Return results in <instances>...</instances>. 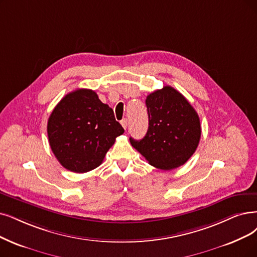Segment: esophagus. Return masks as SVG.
<instances>
[{"mask_svg":"<svg viewBox=\"0 0 257 257\" xmlns=\"http://www.w3.org/2000/svg\"><path fill=\"white\" fill-rule=\"evenodd\" d=\"M121 125L123 126V128L126 130V127H127V119H122L121 120Z\"/></svg>","mask_w":257,"mask_h":257,"instance_id":"1","label":"esophagus"}]
</instances>
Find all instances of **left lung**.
I'll return each mask as SVG.
<instances>
[{
	"label": "left lung",
	"mask_w": 257,
	"mask_h": 257,
	"mask_svg": "<svg viewBox=\"0 0 257 257\" xmlns=\"http://www.w3.org/2000/svg\"><path fill=\"white\" fill-rule=\"evenodd\" d=\"M149 128L131 145L151 166L169 171L186 163L196 151L201 135L198 114L178 90L163 86L146 100Z\"/></svg>",
	"instance_id": "1"
}]
</instances>
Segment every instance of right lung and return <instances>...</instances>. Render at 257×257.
<instances>
[{"label": "right lung", "instance_id": "1", "mask_svg": "<svg viewBox=\"0 0 257 257\" xmlns=\"http://www.w3.org/2000/svg\"><path fill=\"white\" fill-rule=\"evenodd\" d=\"M124 130L112 110L91 89L67 94L48 118L51 151L66 170L85 173L99 167Z\"/></svg>", "mask_w": 257, "mask_h": 257}]
</instances>
